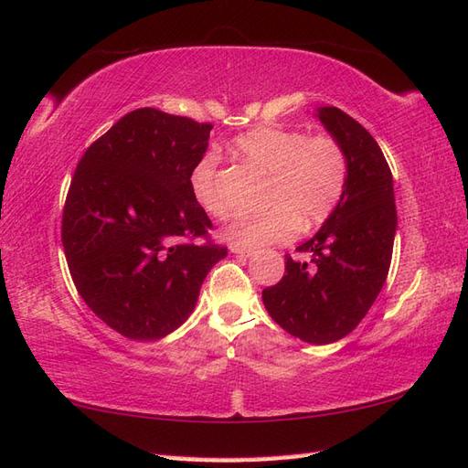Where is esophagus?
<instances>
[{
	"mask_svg": "<svg viewBox=\"0 0 468 468\" xmlns=\"http://www.w3.org/2000/svg\"><path fill=\"white\" fill-rule=\"evenodd\" d=\"M231 253L241 255V257H253L257 251H255V249H249V247H243V245H231Z\"/></svg>",
	"mask_w": 468,
	"mask_h": 468,
	"instance_id": "esophagus-1",
	"label": "esophagus"
}]
</instances>
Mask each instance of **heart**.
Listing matches in <instances>:
<instances>
[{
    "label": "heart",
    "instance_id": "b5f03b06",
    "mask_svg": "<svg viewBox=\"0 0 468 468\" xmlns=\"http://www.w3.org/2000/svg\"><path fill=\"white\" fill-rule=\"evenodd\" d=\"M237 157L267 177L265 213L237 217L225 227L233 245L259 249L291 241L303 229L321 225L339 205L349 165L343 147L329 135H307L301 129L261 125L237 135ZM219 155L205 151L189 173L195 201L213 217H225L229 203L217 185Z\"/></svg>",
    "mask_w": 468,
    "mask_h": 468
}]
</instances>
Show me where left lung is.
Instances as JSON below:
<instances>
[{"mask_svg":"<svg viewBox=\"0 0 468 468\" xmlns=\"http://www.w3.org/2000/svg\"><path fill=\"white\" fill-rule=\"evenodd\" d=\"M319 119L346 155V187L321 231L297 247L307 261L285 255V275L263 289L271 319L311 345L339 341L363 321L387 281L397 231L381 147L336 107H321Z\"/></svg>","mask_w":468,"mask_h":468,"instance_id":"obj_1","label":"left lung"}]
</instances>
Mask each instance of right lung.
Here are the masks:
<instances>
[{"label":"right lung","instance_id":"1","mask_svg":"<svg viewBox=\"0 0 468 468\" xmlns=\"http://www.w3.org/2000/svg\"><path fill=\"white\" fill-rule=\"evenodd\" d=\"M211 129L141 107L95 139L73 173L61 217L73 285L127 339L155 341L181 327L227 255L189 187Z\"/></svg>","mask_w":468,"mask_h":468}]
</instances>
